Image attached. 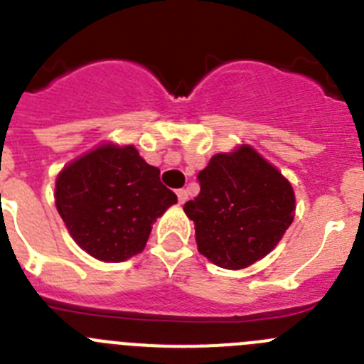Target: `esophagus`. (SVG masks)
<instances>
[{
    "instance_id": "1",
    "label": "esophagus",
    "mask_w": 364,
    "mask_h": 364,
    "mask_svg": "<svg viewBox=\"0 0 364 364\" xmlns=\"http://www.w3.org/2000/svg\"><path fill=\"white\" fill-rule=\"evenodd\" d=\"M176 197H178L180 204H184L188 200V191L186 189H176Z\"/></svg>"
}]
</instances>
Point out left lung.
Here are the masks:
<instances>
[{
    "label": "left lung",
    "instance_id": "obj_1",
    "mask_svg": "<svg viewBox=\"0 0 364 364\" xmlns=\"http://www.w3.org/2000/svg\"><path fill=\"white\" fill-rule=\"evenodd\" d=\"M200 193L186 202L198 252L226 269L268 255L295 215L294 188L253 147L218 153L198 173Z\"/></svg>",
    "mask_w": 364,
    "mask_h": 364
}]
</instances>
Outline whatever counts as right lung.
Segmentation results:
<instances>
[{
    "label": "right lung",
    "instance_id": "obj_1",
    "mask_svg": "<svg viewBox=\"0 0 364 364\" xmlns=\"http://www.w3.org/2000/svg\"><path fill=\"white\" fill-rule=\"evenodd\" d=\"M56 208L70 237L91 257L124 262L146 247L153 222L176 202L160 169L134 146L104 144L63 167Z\"/></svg>",
    "mask_w": 364,
    "mask_h": 364
}]
</instances>
